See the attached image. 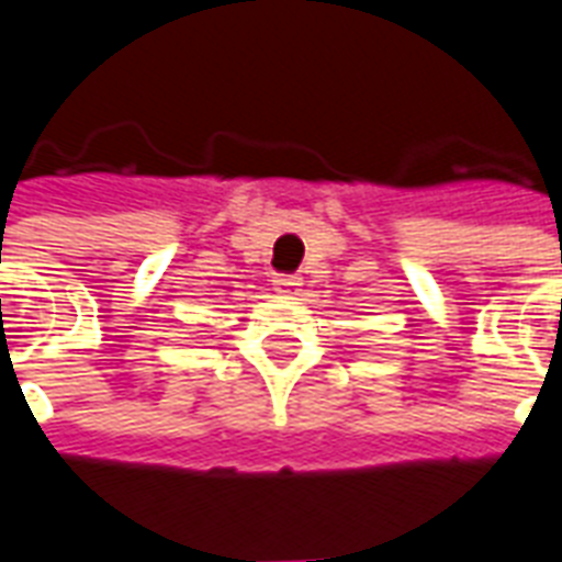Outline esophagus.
Returning a JSON list of instances; mask_svg holds the SVG:
<instances>
[{
	"label": "esophagus",
	"mask_w": 562,
	"mask_h": 562,
	"mask_svg": "<svg viewBox=\"0 0 562 562\" xmlns=\"http://www.w3.org/2000/svg\"><path fill=\"white\" fill-rule=\"evenodd\" d=\"M300 285H303V280L294 277V273H280V277H273V291L282 294V297H297Z\"/></svg>",
	"instance_id": "34e87169"
}]
</instances>
